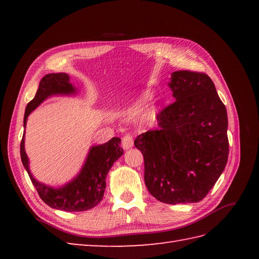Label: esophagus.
<instances>
[{"instance_id":"1","label":"esophagus","mask_w":259,"mask_h":259,"mask_svg":"<svg viewBox=\"0 0 259 259\" xmlns=\"http://www.w3.org/2000/svg\"><path fill=\"white\" fill-rule=\"evenodd\" d=\"M121 145H122V148L124 150H128V149H130V148H133V146H134L133 136L125 135L122 138V142H121Z\"/></svg>"}]
</instances>
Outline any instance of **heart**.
Returning <instances> with one entry per match:
<instances>
[{
    "mask_svg": "<svg viewBox=\"0 0 259 259\" xmlns=\"http://www.w3.org/2000/svg\"><path fill=\"white\" fill-rule=\"evenodd\" d=\"M145 101H146V98H142L141 99V100H140V102L138 103V104H137V107L134 109L135 110V111H136V110H138V109H140V107L142 106V104H144L145 103Z\"/></svg>",
    "mask_w": 259,
    "mask_h": 259,
    "instance_id": "heart-1",
    "label": "heart"
}]
</instances>
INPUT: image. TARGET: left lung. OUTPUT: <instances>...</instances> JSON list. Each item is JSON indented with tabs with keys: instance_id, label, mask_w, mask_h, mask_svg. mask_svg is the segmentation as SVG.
Segmentation results:
<instances>
[{
	"instance_id": "left-lung-1",
	"label": "left lung",
	"mask_w": 259,
	"mask_h": 259,
	"mask_svg": "<svg viewBox=\"0 0 259 259\" xmlns=\"http://www.w3.org/2000/svg\"><path fill=\"white\" fill-rule=\"evenodd\" d=\"M175 102L158 115L159 129L135 140L145 160V184L157 200H202L228 160L227 110L205 73L176 71L168 83Z\"/></svg>"
}]
</instances>
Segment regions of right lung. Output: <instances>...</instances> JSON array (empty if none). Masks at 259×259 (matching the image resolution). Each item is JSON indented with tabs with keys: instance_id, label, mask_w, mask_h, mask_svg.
Segmentation results:
<instances>
[{
	"instance_id": "add662e5",
	"label": "right lung",
	"mask_w": 259,
	"mask_h": 259,
	"mask_svg": "<svg viewBox=\"0 0 259 259\" xmlns=\"http://www.w3.org/2000/svg\"><path fill=\"white\" fill-rule=\"evenodd\" d=\"M78 89L70 82L67 73H50L43 76L38 89L25 108L24 133L21 141V160L33 186L35 187L41 199L48 206L63 211H84L96 207L102 200L106 190V178L113 162L123 155L120 147L121 139L114 137L106 144L90 147L83 166L79 174L61 187L48 186L33 177L30 169V161L26 156L24 139L27 117L48 98L54 96H75Z\"/></svg>"
}]
</instances>
